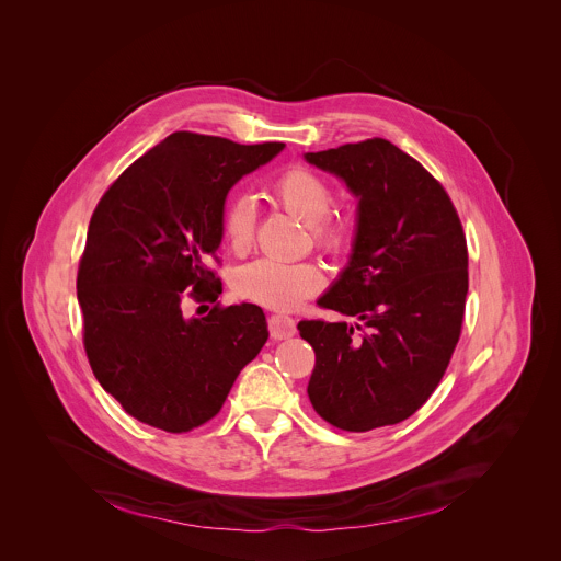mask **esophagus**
Listing matches in <instances>:
<instances>
[{
    "label": "esophagus",
    "instance_id": "esophagus-1",
    "mask_svg": "<svg viewBox=\"0 0 561 561\" xmlns=\"http://www.w3.org/2000/svg\"><path fill=\"white\" fill-rule=\"evenodd\" d=\"M267 328H270V334L274 339H289L296 334V321L291 320L289 316H283V313H276L267 320Z\"/></svg>",
    "mask_w": 561,
    "mask_h": 561
}]
</instances>
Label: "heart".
I'll return each instance as SVG.
<instances>
[{
	"mask_svg": "<svg viewBox=\"0 0 561 561\" xmlns=\"http://www.w3.org/2000/svg\"><path fill=\"white\" fill-rule=\"evenodd\" d=\"M270 198L309 227L313 243L330 252H343L354 238V216L345 207H332L330 183L305 165H291L270 185ZM222 238L231 250L243 252L254 238V209L248 198H233L222 211ZM323 272L318 263L259 259L236 274V291L241 298L291 309L318 294Z\"/></svg>",
	"mask_w": 561,
	"mask_h": 561,
	"instance_id": "b5f03b06",
	"label": "heart"
}]
</instances>
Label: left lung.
Wrapping results in <instances>:
<instances>
[{"mask_svg":"<svg viewBox=\"0 0 561 561\" xmlns=\"http://www.w3.org/2000/svg\"><path fill=\"white\" fill-rule=\"evenodd\" d=\"M305 158L358 196L350 263L318 302L356 323H298L316 350L309 400L345 432L396 425L430 400L462 332V222L445 187L385 138Z\"/></svg>","mask_w":561,"mask_h":561,"instance_id":"1","label":"left lung"}]
</instances>
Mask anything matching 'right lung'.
Wrapping results in <instances>:
<instances>
[{
    "mask_svg": "<svg viewBox=\"0 0 561 561\" xmlns=\"http://www.w3.org/2000/svg\"><path fill=\"white\" fill-rule=\"evenodd\" d=\"M283 142L238 145L174 131L101 196L78 270L83 350L99 385L134 419L183 434L214 419L267 341L261 307L216 302L222 211L243 174Z\"/></svg>",
    "mask_w": 561,
    "mask_h": 561,
    "instance_id": "obj_1",
    "label": "right lung"
}]
</instances>
